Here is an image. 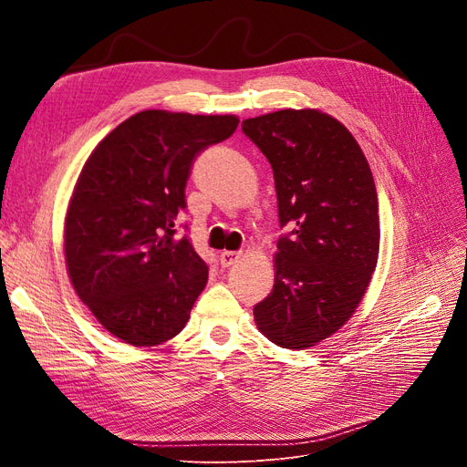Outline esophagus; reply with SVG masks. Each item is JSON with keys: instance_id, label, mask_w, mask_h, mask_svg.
Instances as JSON below:
<instances>
[{"instance_id": "obj_1", "label": "esophagus", "mask_w": 467, "mask_h": 467, "mask_svg": "<svg viewBox=\"0 0 467 467\" xmlns=\"http://www.w3.org/2000/svg\"><path fill=\"white\" fill-rule=\"evenodd\" d=\"M240 257H242V252H221L219 263H221V266H231V265L238 263Z\"/></svg>"}]
</instances>
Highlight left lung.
Masks as SVG:
<instances>
[{"label": "left lung", "mask_w": 467, "mask_h": 467, "mask_svg": "<svg viewBox=\"0 0 467 467\" xmlns=\"http://www.w3.org/2000/svg\"><path fill=\"white\" fill-rule=\"evenodd\" d=\"M271 162L280 227L275 287L254 306L261 333L289 350L314 347L348 322L379 259L377 187L354 136L316 109L242 122Z\"/></svg>", "instance_id": "1"}]
</instances>
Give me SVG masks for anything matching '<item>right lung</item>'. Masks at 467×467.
<instances>
[{
    "mask_svg": "<svg viewBox=\"0 0 467 467\" xmlns=\"http://www.w3.org/2000/svg\"><path fill=\"white\" fill-rule=\"evenodd\" d=\"M236 127L234 115L147 109L120 122L85 162L66 215L67 273L122 342L155 347L185 327L208 282L189 236H176L187 180L196 157Z\"/></svg>",
    "mask_w": 467,
    "mask_h": 467,
    "instance_id": "add662e5",
    "label": "right lung"
}]
</instances>
